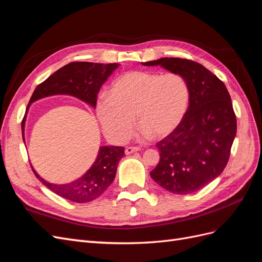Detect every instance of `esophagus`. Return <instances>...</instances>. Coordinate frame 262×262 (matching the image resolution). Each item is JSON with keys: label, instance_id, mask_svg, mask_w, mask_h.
<instances>
[{"label": "esophagus", "instance_id": "esophagus-1", "mask_svg": "<svg viewBox=\"0 0 262 262\" xmlns=\"http://www.w3.org/2000/svg\"><path fill=\"white\" fill-rule=\"evenodd\" d=\"M141 148L139 147V146H129V147H126L125 149H124V153L126 154V155H130V154H132V153H134V152H138V150H140Z\"/></svg>", "mask_w": 262, "mask_h": 262}]
</instances>
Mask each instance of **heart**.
I'll use <instances>...</instances> for the list:
<instances>
[{"mask_svg":"<svg viewBox=\"0 0 262 262\" xmlns=\"http://www.w3.org/2000/svg\"><path fill=\"white\" fill-rule=\"evenodd\" d=\"M189 98L188 84L177 73L131 71L116 78L109 96L98 99L96 114L105 134L116 143L131 137L133 117L144 134L164 138L182 121Z\"/></svg>","mask_w":262,"mask_h":262,"instance_id":"heart-1","label":"heart"}]
</instances>
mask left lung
<instances>
[{
    "instance_id": "left-lung-1",
    "label": "left lung",
    "mask_w": 262,
    "mask_h": 262,
    "mask_svg": "<svg viewBox=\"0 0 262 262\" xmlns=\"http://www.w3.org/2000/svg\"><path fill=\"white\" fill-rule=\"evenodd\" d=\"M142 64L181 75L190 93L182 121L156 144L160 162L149 175L169 192H195L226 167L237 130L231 96L215 74L194 61L162 58Z\"/></svg>"
}]
</instances>
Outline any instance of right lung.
<instances>
[{"label": "right lung", "mask_w": 262, "mask_h": 262, "mask_svg": "<svg viewBox=\"0 0 262 262\" xmlns=\"http://www.w3.org/2000/svg\"><path fill=\"white\" fill-rule=\"evenodd\" d=\"M118 67V63L104 64L93 62H72L59 69L45 82L39 84L29 100L25 117L21 121L24 142L26 115L29 106L34 101L53 95H70L95 108L101 85ZM123 156L124 147L122 146H100L96 161L92 167L81 178L64 185H55L45 180L38 175L33 166H30L36 177L51 191L64 199L84 203L97 199L112 185L116 177L118 163Z\"/></svg>", "instance_id": "1"}]
</instances>
